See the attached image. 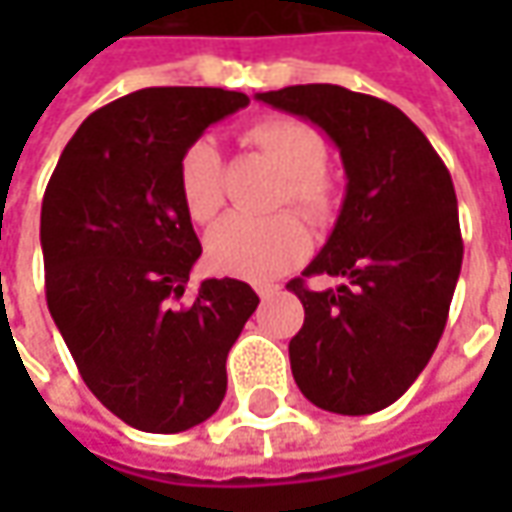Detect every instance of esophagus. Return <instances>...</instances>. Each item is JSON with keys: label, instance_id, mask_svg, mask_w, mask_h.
<instances>
[{"label": "esophagus", "instance_id": "1", "mask_svg": "<svg viewBox=\"0 0 512 512\" xmlns=\"http://www.w3.org/2000/svg\"><path fill=\"white\" fill-rule=\"evenodd\" d=\"M256 293H259V299H262V302H267V299H270V296H276V293H279V287H276V285L256 287Z\"/></svg>", "mask_w": 512, "mask_h": 512}]
</instances>
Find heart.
Here are the masks:
<instances>
[{"instance_id":"obj_1","label":"heart","mask_w":512,"mask_h":512,"mask_svg":"<svg viewBox=\"0 0 512 512\" xmlns=\"http://www.w3.org/2000/svg\"><path fill=\"white\" fill-rule=\"evenodd\" d=\"M242 142L279 173L273 205H293L313 222H327L339 205L336 179L325 170L322 133L293 116H265L242 130ZM179 196L196 225H210L225 205L222 153L213 139L190 142L179 159ZM310 236L305 222L290 213L265 219L227 216L207 233V262L219 273L265 282L305 259Z\"/></svg>"}]
</instances>
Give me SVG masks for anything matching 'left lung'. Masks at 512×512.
<instances>
[{
    "mask_svg": "<svg viewBox=\"0 0 512 512\" xmlns=\"http://www.w3.org/2000/svg\"><path fill=\"white\" fill-rule=\"evenodd\" d=\"M325 130L347 173L339 222L302 279H290L305 325L290 370L310 402L342 416L393 404L442 339L462 270L450 170L402 110L339 85H293L256 96ZM310 275H339L310 291Z\"/></svg>",
    "mask_w": 512,
    "mask_h": 512,
    "instance_id": "8db88e82",
    "label": "left lung"
}]
</instances>
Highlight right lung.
I'll use <instances>...</instances> for the list:
<instances>
[{
	"mask_svg": "<svg viewBox=\"0 0 512 512\" xmlns=\"http://www.w3.org/2000/svg\"><path fill=\"white\" fill-rule=\"evenodd\" d=\"M222 88H145L90 113L62 150L42 199L45 296L90 393L145 433L210 419L227 353L259 305L239 279H205L179 159L205 128L245 108Z\"/></svg>",
	"mask_w": 512,
	"mask_h": 512,
	"instance_id": "right-lung-1",
	"label": "right lung"
}]
</instances>
